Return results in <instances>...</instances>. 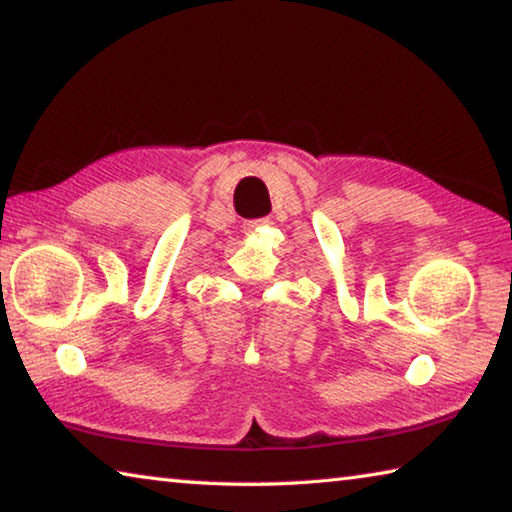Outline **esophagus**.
Instances as JSON below:
<instances>
[{
  "label": "esophagus",
  "instance_id": "1",
  "mask_svg": "<svg viewBox=\"0 0 512 512\" xmlns=\"http://www.w3.org/2000/svg\"><path fill=\"white\" fill-rule=\"evenodd\" d=\"M262 223H266V219H257V221H246L244 223V230L246 232H253L255 228H259V225H262Z\"/></svg>",
  "mask_w": 512,
  "mask_h": 512
}]
</instances>
